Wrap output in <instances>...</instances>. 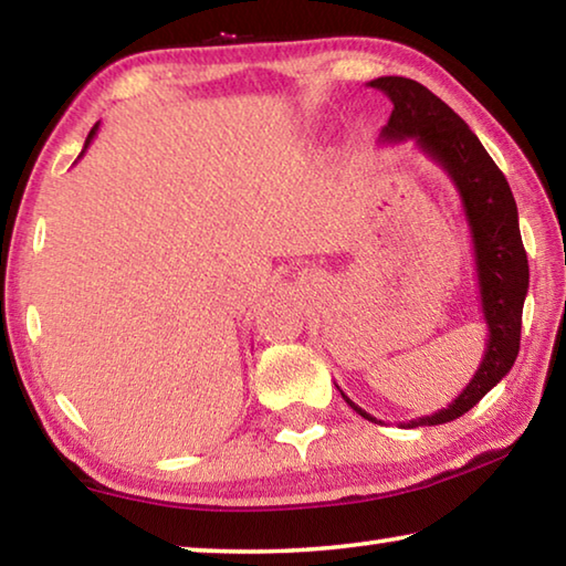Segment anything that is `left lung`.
Segmentation results:
<instances>
[{"label":"left lung","mask_w":566,"mask_h":566,"mask_svg":"<svg viewBox=\"0 0 566 566\" xmlns=\"http://www.w3.org/2000/svg\"><path fill=\"white\" fill-rule=\"evenodd\" d=\"M369 87L385 92L391 102L389 122L381 129V142L411 139L417 149L432 157L454 181L462 199L464 217L472 234L479 302L486 322V349L474 377L452 405L429 417L407 421L405 427H434L459 419L486 391L510 375L520 354L522 310L530 290V264L520 234V214L502 169L486 155L476 134L424 84L407 76H379ZM347 405L364 419L377 421L344 395Z\"/></svg>","instance_id":"8db88e82"}]
</instances>
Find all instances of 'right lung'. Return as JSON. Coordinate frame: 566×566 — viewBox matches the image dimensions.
Wrapping results in <instances>:
<instances>
[{"label":"right lung","mask_w":566,"mask_h":566,"mask_svg":"<svg viewBox=\"0 0 566 566\" xmlns=\"http://www.w3.org/2000/svg\"><path fill=\"white\" fill-rule=\"evenodd\" d=\"M97 129H99V122L97 124H94V127H92V132H90V137H87V142H84V149H87L90 145H92V139H94V134H97ZM84 149H82V155H84ZM80 155V157H82Z\"/></svg>","instance_id":"add662e5"}]
</instances>
